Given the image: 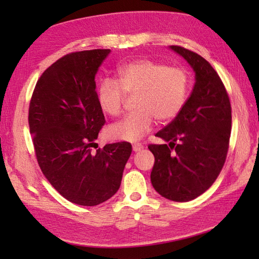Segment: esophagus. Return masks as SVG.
I'll return each mask as SVG.
<instances>
[{"mask_svg": "<svg viewBox=\"0 0 259 259\" xmlns=\"http://www.w3.org/2000/svg\"><path fill=\"white\" fill-rule=\"evenodd\" d=\"M133 150L135 152L142 151L143 150V145H142V144H139V143H136V144H134V145H133Z\"/></svg>", "mask_w": 259, "mask_h": 259, "instance_id": "1", "label": "esophagus"}]
</instances>
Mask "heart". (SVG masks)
Masks as SVG:
<instances>
[{"label":"heart","mask_w":259,"mask_h":259,"mask_svg":"<svg viewBox=\"0 0 259 259\" xmlns=\"http://www.w3.org/2000/svg\"><path fill=\"white\" fill-rule=\"evenodd\" d=\"M190 84V74L183 67L152 59L122 65L117 69V81L107 77L99 83V106L108 115L117 116L123 112L126 95H137V111L109 126V137L137 142L152 129L155 119L159 123L172 121L185 106Z\"/></svg>","instance_id":"b5f03b06"}]
</instances>
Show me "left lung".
Returning <instances> with one entry per match:
<instances>
[{"instance_id":"1","label":"left lung","mask_w":259,"mask_h":259,"mask_svg":"<svg viewBox=\"0 0 259 259\" xmlns=\"http://www.w3.org/2000/svg\"><path fill=\"white\" fill-rule=\"evenodd\" d=\"M195 72V84L177 117L156 133L169 144H150L155 157L151 182L165 199L187 202L216 181L229 152L232 108L226 88L203 57L171 46Z\"/></svg>"}]
</instances>
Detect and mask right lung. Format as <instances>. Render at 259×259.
Wrapping results in <instances>:
<instances>
[{"mask_svg":"<svg viewBox=\"0 0 259 259\" xmlns=\"http://www.w3.org/2000/svg\"><path fill=\"white\" fill-rule=\"evenodd\" d=\"M108 54L109 49H95L61 57L37 80L28 108L43 175L69 202L88 207L115 194L133 151L126 142L91 148L105 124L95 77Z\"/></svg>","mask_w":259,"mask_h":259,"instance_id":"right-lung-1","label":"right lung"}]
</instances>
